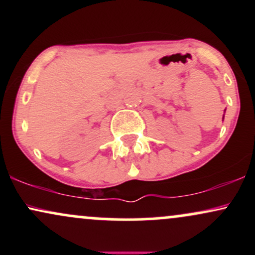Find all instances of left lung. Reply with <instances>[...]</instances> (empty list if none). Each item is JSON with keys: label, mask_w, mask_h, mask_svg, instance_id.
Listing matches in <instances>:
<instances>
[{"label": "left lung", "mask_w": 255, "mask_h": 255, "mask_svg": "<svg viewBox=\"0 0 255 255\" xmlns=\"http://www.w3.org/2000/svg\"><path fill=\"white\" fill-rule=\"evenodd\" d=\"M224 113H225V110H224ZM223 119H224V116H223Z\"/></svg>", "instance_id": "left-lung-1"}]
</instances>
